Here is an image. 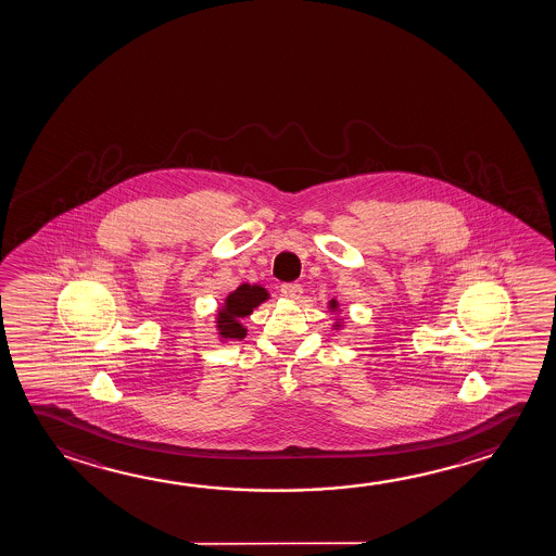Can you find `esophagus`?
<instances>
[{
	"instance_id": "34e87169",
	"label": "esophagus",
	"mask_w": 556,
	"mask_h": 556,
	"mask_svg": "<svg viewBox=\"0 0 556 556\" xmlns=\"http://www.w3.org/2000/svg\"><path fill=\"white\" fill-rule=\"evenodd\" d=\"M280 291H282L283 298H288V300H298L303 288H301V283L288 282L280 286Z\"/></svg>"
}]
</instances>
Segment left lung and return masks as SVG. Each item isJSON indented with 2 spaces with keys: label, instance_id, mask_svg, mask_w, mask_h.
Returning <instances> with one entry per match:
<instances>
[{
  "label": "left lung",
  "instance_id": "8db88e82",
  "mask_svg": "<svg viewBox=\"0 0 556 556\" xmlns=\"http://www.w3.org/2000/svg\"><path fill=\"white\" fill-rule=\"evenodd\" d=\"M338 307V303L334 300L330 301V308ZM340 327V323H336V328Z\"/></svg>",
  "mask_w": 556,
  "mask_h": 556
}]
</instances>
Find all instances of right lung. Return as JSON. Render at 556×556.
Wrapping results in <instances>:
<instances>
[{"label":"right lung","instance_id":"1","mask_svg":"<svg viewBox=\"0 0 556 556\" xmlns=\"http://www.w3.org/2000/svg\"><path fill=\"white\" fill-rule=\"evenodd\" d=\"M266 300H268V291L265 288L241 283L238 290L229 293L224 307L218 311V318H216L218 334L224 340H243L248 330L239 320L251 315L253 308L258 307Z\"/></svg>","mask_w":556,"mask_h":556}]
</instances>
